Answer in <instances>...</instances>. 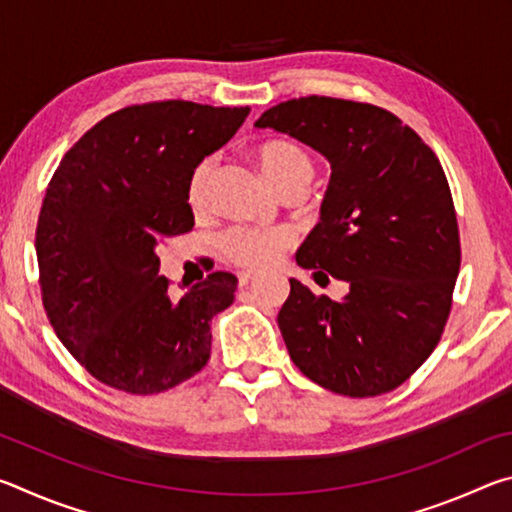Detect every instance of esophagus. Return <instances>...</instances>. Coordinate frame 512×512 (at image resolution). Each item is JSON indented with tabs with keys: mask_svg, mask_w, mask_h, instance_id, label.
Segmentation results:
<instances>
[{
	"mask_svg": "<svg viewBox=\"0 0 512 512\" xmlns=\"http://www.w3.org/2000/svg\"><path fill=\"white\" fill-rule=\"evenodd\" d=\"M257 277L255 271H241L239 273V287H246V284H250Z\"/></svg>",
	"mask_w": 512,
	"mask_h": 512,
	"instance_id": "esophagus-1",
	"label": "esophagus"
}]
</instances>
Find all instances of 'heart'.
<instances>
[{
    "label": "heart",
    "instance_id": "1",
    "mask_svg": "<svg viewBox=\"0 0 512 512\" xmlns=\"http://www.w3.org/2000/svg\"><path fill=\"white\" fill-rule=\"evenodd\" d=\"M257 162L262 167L268 183L280 189L289 183H309L314 164L305 149L298 144L271 140L257 149ZM210 160L198 162L187 178L185 198L192 212H203L207 207V180H210ZM293 244V232L289 228H255L241 225L223 241V250L232 262L250 268H262L273 264L284 248Z\"/></svg>",
    "mask_w": 512,
    "mask_h": 512
}]
</instances>
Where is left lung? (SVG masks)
Here are the masks:
<instances>
[{
  "mask_svg": "<svg viewBox=\"0 0 512 512\" xmlns=\"http://www.w3.org/2000/svg\"><path fill=\"white\" fill-rule=\"evenodd\" d=\"M329 162L320 221L298 248L302 268L348 282L341 300L291 282L277 325L296 366L350 397L393 391L443 334L461 266L445 171L393 112L332 97H302L255 121Z\"/></svg>",
  "mask_w": 512,
  "mask_h": 512,
  "instance_id": "obj_1",
  "label": "left lung"
}]
</instances>
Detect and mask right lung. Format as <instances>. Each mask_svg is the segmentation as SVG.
<instances>
[{"mask_svg": "<svg viewBox=\"0 0 512 512\" xmlns=\"http://www.w3.org/2000/svg\"><path fill=\"white\" fill-rule=\"evenodd\" d=\"M248 112L192 101L131 106L60 160L36 230L42 302L58 339L103 384L162 393L210 359V323L235 300L237 277L216 271L173 298L158 275V246L194 228L189 173Z\"/></svg>", "mask_w": 512, "mask_h": 512, "instance_id": "1", "label": "right lung"}]
</instances>
